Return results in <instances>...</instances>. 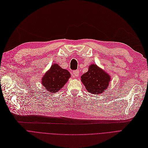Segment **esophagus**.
Here are the masks:
<instances>
[{
	"instance_id": "34e87169",
	"label": "esophagus",
	"mask_w": 148,
	"mask_h": 148,
	"mask_svg": "<svg viewBox=\"0 0 148 148\" xmlns=\"http://www.w3.org/2000/svg\"><path fill=\"white\" fill-rule=\"evenodd\" d=\"M79 70H74V71L72 72V75L74 76V77H78L79 76Z\"/></svg>"
}]
</instances>
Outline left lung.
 <instances>
[{
	"mask_svg": "<svg viewBox=\"0 0 148 148\" xmlns=\"http://www.w3.org/2000/svg\"><path fill=\"white\" fill-rule=\"evenodd\" d=\"M81 81L90 93L98 95L107 91L111 80L110 76L96 64H91L88 72L83 74Z\"/></svg>",
	"mask_w": 148,
	"mask_h": 148,
	"instance_id": "1",
	"label": "left lung"
}]
</instances>
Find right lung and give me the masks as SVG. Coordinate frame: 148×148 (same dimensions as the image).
<instances>
[{"label":"right lung","mask_w":148,"mask_h":148,"mask_svg":"<svg viewBox=\"0 0 148 148\" xmlns=\"http://www.w3.org/2000/svg\"><path fill=\"white\" fill-rule=\"evenodd\" d=\"M70 77L67 70L54 64L43 76L41 84L48 92L55 93L65 85Z\"/></svg>","instance_id":"obj_1"}]
</instances>
